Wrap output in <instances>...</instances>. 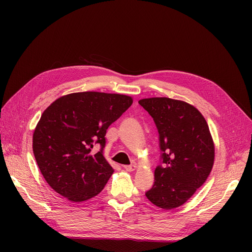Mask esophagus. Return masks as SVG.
Listing matches in <instances>:
<instances>
[{
    "instance_id": "1",
    "label": "esophagus",
    "mask_w": 252,
    "mask_h": 252,
    "mask_svg": "<svg viewBox=\"0 0 252 252\" xmlns=\"http://www.w3.org/2000/svg\"><path fill=\"white\" fill-rule=\"evenodd\" d=\"M135 165H125L124 166V169L126 170V171H133V170H135Z\"/></svg>"
}]
</instances>
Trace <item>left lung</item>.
<instances>
[{
  "label": "left lung",
  "mask_w": 252,
  "mask_h": 252,
  "mask_svg": "<svg viewBox=\"0 0 252 252\" xmlns=\"http://www.w3.org/2000/svg\"><path fill=\"white\" fill-rule=\"evenodd\" d=\"M139 104L155 121L161 150L155 183L145 194L159 208L180 207L212 169L215 146L207 122L193 106L169 97L143 98Z\"/></svg>",
  "instance_id": "obj_1"
}]
</instances>
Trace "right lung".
<instances>
[{
	"label": "right lung",
	"mask_w": 252,
	"mask_h": 252,
	"mask_svg": "<svg viewBox=\"0 0 252 252\" xmlns=\"http://www.w3.org/2000/svg\"><path fill=\"white\" fill-rule=\"evenodd\" d=\"M132 104L124 94L75 93L45 110L32 138L37 166L49 186L71 202L100 193L113 172L103 150L106 131ZM100 147L94 154L93 149Z\"/></svg>",
	"instance_id": "add662e5"
}]
</instances>
